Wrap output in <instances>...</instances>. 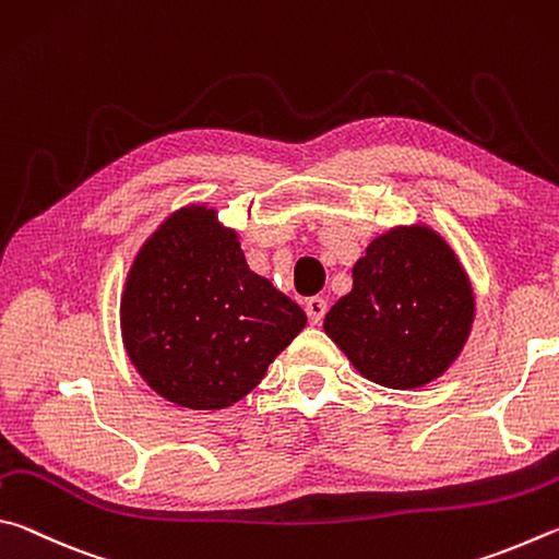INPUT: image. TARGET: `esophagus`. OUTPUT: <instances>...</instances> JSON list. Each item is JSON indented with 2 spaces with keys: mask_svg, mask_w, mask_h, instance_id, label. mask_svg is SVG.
<instances>
[{
  "mask_svg": "<svg viewBox=\"0 0 559 559\" xmlns=\"http://www.w3.org/2000/svg\"><path fill=\"white\" fill-rule=\"evenodd\" d=\"M305 309H307V317H309L311 324L319 326L321 319H324V314H326V301L321 297H311V299H307Z\"/></svg>",
  "mask_w": 559,
  "mask_h": 559,
  "instance_id": "esophagus-1",
  "label": "esophagus"
}]
</instances>
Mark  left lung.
<instances>
[{"mask_svg":"<svg viewBox=\"0 0 559 559\" xmlns=\"http://www.w3.org/2000/svg\"><path fill=\"white\" fill-rule=\"evenodd\" d=\"M472 280L442 235L425 223L395 225L354 264V289L324 331L360 376L393 390L444 376L472 334Z\"/></svg>","mask_w":559,"mask_h":559,"instance_id":"1","label":"left lung"}]
</instances>
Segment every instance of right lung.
Masks as SVG:
<instances>
[{
  "instance_id": "1",
  "label": "right lung",
  "mask_w": 559,
  "mask_h": 559,
  "mask_svg": "<svg viewBox=\"0 0 559 559\" xmlns=\"http://www.w3.org/2000/svg\"><path fill=\"white\" fill-rule=\"evenodd\" d=\"M307 326V314L254 274L238 233L189 203L136 250L120 299L127 356L156 395L225 409L250 393Z\"/></svg>"
}]
</instances>
